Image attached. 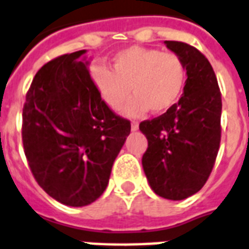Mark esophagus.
Segmentation results:
<instances>
[{
	"mask_svg": "<svg viewBox=\"0 0 249 249\" xmlns=\"http://www.w3.org/2000/svg\"><path fill=\"white\" fill-rule=\"evenodd\" d=\"M138 128H139V123L135 122V121H132V122H131V130H132V131H136Z\"/></svg>",
	"mask_w": 249,
	"mask_h": 249,
	"instance_id": "obj_1",
	"label": "esophagus"
}]
</instances>
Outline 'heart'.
I'll return each instance as SVG.
<instances>
[{
  "label": "heart",
  "mask_w": 249,
  "mask_h": 249,
  "mask_svg": "<svg viewBox=\"0 0 249 249\" xmlns=\"http://www.w3.org/2000/svg\"><path fill=\"white\" fill-rule=\"evenodd\" d=\"M90 76L111 109H119L132 93L126 114L138 117L148 109L153 114L171 110L184 91L188 72L182 57L175 52L134 46L114 55L113 69L96 64Z\"/></svg>",
  "instance_id": "heart-1"
}]
</instances>
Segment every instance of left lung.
Returning a JSON list of instances; mask_svg holds the SVG:
<instances>
[{
    "mask_svg": "<svg viewBox=\"0 0 249 249\" xmlns=\"http://www.w3.org/2000/svg\"><path fill=\"white\" fill-rule=\"evenodd\" d=\"M165 44L182 57L188 78L171 110L140 122L148 140L142 164L155 193L180 201L199 192L214 168L222 134V94L202 52L184 42Z\"/></svg>",
    "mask_w": 249,
    "mask_h": 249,
    "instance_id": "left-lung-1",
    "label": "left lung"
}]
</instances>
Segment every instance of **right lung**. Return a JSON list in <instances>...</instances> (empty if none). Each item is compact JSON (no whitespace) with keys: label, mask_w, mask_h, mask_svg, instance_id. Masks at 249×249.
Returning <instances> with one entry per match:
<instances>
[{"label":"right lung","mask_w":249,"mask_h":249,"mask_svg":"<svg viewBox=\"0 0 249 249\" xmlns=\"http://www.w3.org/2000/svg\"><path fill=\"white\" fill-rule=\"evenodd\" d=\"M130 131V121L94 87L87 50L48 61L26 93L22 143L30 171L50 197L68 206L102 196Z\"/></svg>","instance_id":"obj_1"}]
</instances>
